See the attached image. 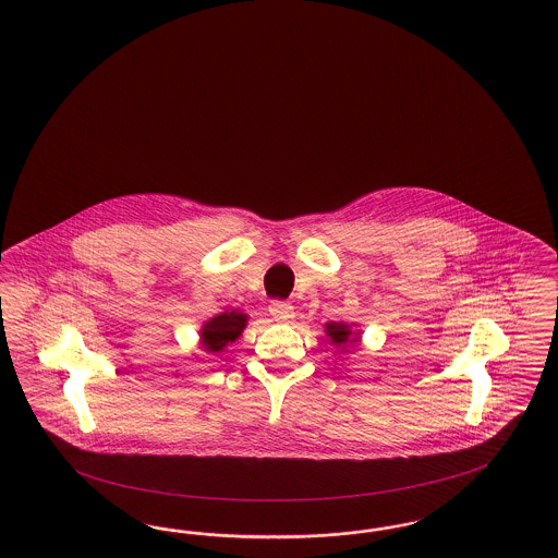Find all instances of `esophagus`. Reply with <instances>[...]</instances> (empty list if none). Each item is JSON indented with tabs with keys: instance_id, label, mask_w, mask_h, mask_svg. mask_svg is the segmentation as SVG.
<instances>
[{
	"instance_id": "1",
	"label": "esophagus",
	"mask_w": 558,
	"mask_h": 558,
	"mask_svg": "<svg viewBox=\"0 0 558 558\" xmlns=\"http://www.w3.org/2000/svg\"><path fill=\"white\" fill-rule=\"evenodd\" d=\"M269 313L276 322H290L294 317V307L290 305L289 301H271Z\"/></svg>"
}]
</instances>
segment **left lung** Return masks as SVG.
<instances>
[{
  "mask_svg": "<svg viewBox=\"0 0 558 558\" xmlns=\"http://www.w3.org/2000/svg\"><path fill=\"white\" fill-rule=\"evenodd\" d=\"M326 335L332 338V344L342 347V349H344L347 344L359 342L357 332L353 336L351 328H349L347 324H342V322H330V324H326Z\"/></svg>",
  "mask_w": 558,
  "mask_h": 558,
  "instance_id": "1",
  "label": "left lung"
}]
</instances>
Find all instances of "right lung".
Masks as SVG:
<instances>
[{
    "instance_id": "add662e5",
    "label": "right lung",
    "mask_w": 558,
    "mask_h": 558,
    "mask_svg": "<svg viewBox=\"0 0 558 558\" xmlns=\"http://www.w3.org/2000/svg\"><path fill=\"white\" fill-rule=\"evenodd\" d=\"M246 326V315L241 312H223L209 322L203 324L201 328V344L203 351L207 353H220L226 344L234 342L239 336L243 335Z\"/></svg>"
}]
</instances>
